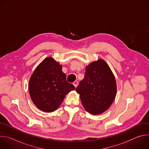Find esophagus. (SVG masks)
<instances>
[{
	"label": "esophagus",
	"instance_id": "obj_1",
	"mask_svg": "<svg viewBox=\"0 0 149 149\" xmlns=\"http://www.w3.org/2000/svg\"><path fill=\"white\" fill-rule=\"evenodd\" d=\"M78 82L77 81H74V82H73V85L75 86V88H77V87L78 86Z\"/></svg>",
	"mask_w": 149,
	"mask_h": 149
}]
</instances>
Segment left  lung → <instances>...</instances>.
I'll return each instance as SVG.
<instances>
[{
  "label": "left lung",
  "instance_id": "1",
  "mask_svg": "<svg viewBox=\"0 0 149 149\" xmlns=\"http://www.w3.org/2000/svg\"><path fill=\"white\" fill-rule=\"evenodd\" d=\"M76 91L84 108L90 114H100L109 109L116 98L117 86L107 63L101 59L90 63Z\"/></svg>",
  "mask_w": 149,
  "mask_h": 149
}]
</instances>
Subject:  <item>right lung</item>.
Returning a JSON list of instances; mask_svg holds the SVG:
<instances>
[{
  "mask_svg": "<svg viewBox=\"0 0 149 149\" xmlns=\"http://www.w3.org/2000/svg\"><path fill=\"white\" fill-rule=\"evenodd\" d=\"M62 65L48 57L36 67L30 78L29 92L32 102L39 110L51 113L62 104L65 95L75 90L67 81Z\"/></svg>",
  "mask_w": 149,
  "mask_h": 149,
  "instance_id": "obj_1",
  "label": "right lung"
}]
</instances>
